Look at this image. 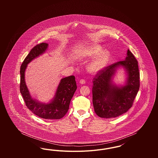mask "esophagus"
<instances>
[{"label":"esophagus","mask_w":158,"mask_h":158,"mask_svg":"<svg viewBox=\"0 0 158 158\" xmlns=\"http://www.w3.org/2000/svg\"><path fill=\"white\" fill-rule=\"evenodd\" d=\"M79 83H80L81 84H82V85H83V84L85 83V81L84 79H81V80H80Z\"/></svg>","instance_id":"esophagus-1"}]
</instances>
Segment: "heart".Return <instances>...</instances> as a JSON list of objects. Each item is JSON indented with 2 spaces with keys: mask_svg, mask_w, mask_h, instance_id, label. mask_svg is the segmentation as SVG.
Masks as SVG:
<instances>
[{
  "mask_svg": "<svg viewBox=\"0 0 158 158\" xmlns=\"http://www.w3.org/2000/svg\"><path fill=\"white\" fill-rule=\"evenodd\" d=\"M102 47L99 45H94L91 46L89 51L88 54L90 57H95L94 59L90 61L87 65V70L92 74H95L102 70L105 68V65L109 59L110 53L108 51H103Z\"/></svg>",
  "mask_w": 158,
  "mask_h": 158,
  "instance_id": "heart-1",
  "label": "heart"
}]
</instances>
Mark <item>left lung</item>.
<instances>
[{"label":"left lung","mask_w":158,"mask_h":158,"mask_svg":"<svg viewBox=\"0 0 158 158\" xmlns=\"http://www.w3.org/2000/svg\"><path fill=\"white\" fill-rule=\"evenodd\" d=\"M123 68L127 77L124 84L117 85L113 79L117 69ZM92 102L97 115L105 118L126 113L133 105L140 87L138 62L129 50L124 60L99 72L93 81Z\"/></svg>","instance_id":"8db88e82"}]
</instances>
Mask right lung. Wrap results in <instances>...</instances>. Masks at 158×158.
Wrapping results in <instances>:
<instances>
[{"mask_svg":"<svg viewBox=\"0 0 158 158\" xmlns=\"http://www.w3.org/2000/svg\"><path fill=\"white\" fill-rule=\"evenodd\" d=\"M48 44L43 43L35 46L23 60L21 66L20 92L27 108L37 115L44 119H60L67 113L70 101L77 89L75 77L70 76L60 80L54 96L48 103H43L32 98L25 79V70L28 64L43 54L48 48Z\"/></svg>","mask_w":158,"mask_h":158,"instance_id":"1","label":"right lung"}]
</instances>
